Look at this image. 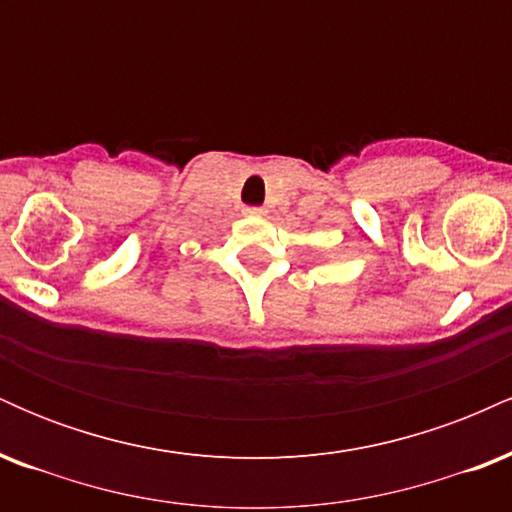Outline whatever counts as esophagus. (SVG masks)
I'll use <instances>...</instances> for the list:
<instances>
[{
  "label": "esophagus",
  "mask_w": 512,
  "mask_h": 512,
  "mask_svg": "<svg viewBox=\"0 0 512 512\" xmlns=\"http://www.w3.org/2000/svg\"><path fill=\"white\" fill-rule=\"evenodd\" d=\"M245 214H248V216H264V209L262 207H248V209H245Z\"/></svg>",
  "instance_id": "34e87169"
}]
</instances>
